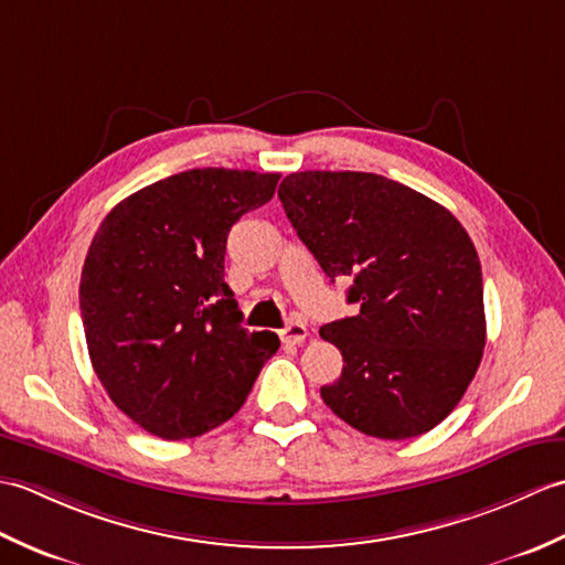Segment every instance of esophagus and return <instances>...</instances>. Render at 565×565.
<instances>
[{"label": "esophagus", "mask_w": 565, "mask_h": 565, "mask_svg": "<svg viewBox=\"0 0 565 565\" xmlns=\"http://www.w3.org/2000/svg\"><path fill=\"white\" fill-rule=\"evenodd\" d=\"M306 334H308V330L303 322H289L284 330H279V338L286 344H301L306 340Z\"/></svg>", "instance_id": "esophagus-1"}]
</instances>
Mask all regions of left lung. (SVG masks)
Masks as SVG:
<instances>
[{
  "label": "left lung",
  "instance_id": "obj_1",
  "mask_svg": "<svg viewBox=\"0 0 565 565\" xmlns=\"http://www.w3.org/2000/svg\"><path fill=\"white\" fill-rule=\"evenodd\" d=\"M286 218L359 313L320 338L342 376L320 395L347 425L379 439L425 435L473 381L486 347L483 274L463 225L419 191L371 172H294Z\"/></svg>",
  "mask_w": 565,
  "mask_h": 565
}]
</instances>
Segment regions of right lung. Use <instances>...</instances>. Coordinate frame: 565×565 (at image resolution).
Here are the masks:
<instances>
[{"label":"right lung","instance_id":"1","mask_svg":"<svg viewBox=\"0 0 565 565\" xmlns=\"http://www.w3.org/2000/svg\"><path fill=\"white\" fill-rule=\"evenodd\" d=\"M281 174L203 167L160 179L109 211L79 281L92 366L121 413L191 439L243 407L274 332H247L225 284V243Z\"/></svg>","mask_w":565,"mask_h":565}]
</instances>
